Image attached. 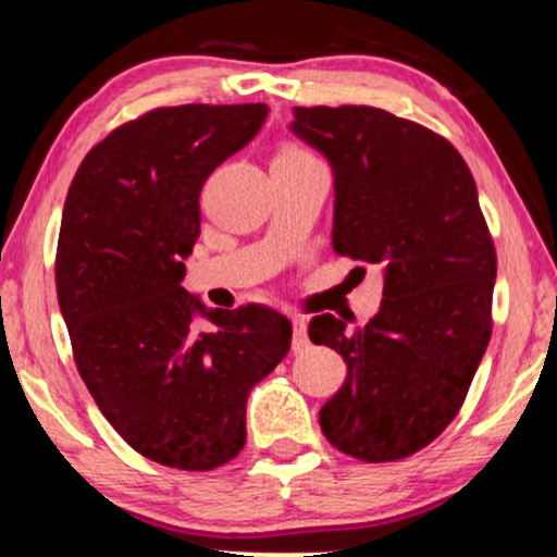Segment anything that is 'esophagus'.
Instances as JSON below:
<instances>
[{
    "label": "esophagus",
    "instance_id": "34e87169",
    "mask_svg": "<svg viewBox=\"0 0 557 557\" xmlns=\"http://www.w3.org/2000/svg\"><path fill=\"white\" fill-rule=\"evenodd\" d=\"M294 352H301V349L309 347V334H307V319L294 317V337H292Z\"/></svg>",
    "mask_w": 557,
    "mask_h": 557
}]
</instances>
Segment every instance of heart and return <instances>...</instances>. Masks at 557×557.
<instances>
[{"mask_svg":"<svg viewBox=\"0 0 557 557\" xmlns=\"http://www.w3.org/2000/svg\"><path fill=\"white\" fill-rule=\"evenodd\" d=\"M304 157H311L309 151H304L301 147H296V144H286V147H281V151L276 154V159H304Z\"/></svg>","mask_w":557,"mask_h":557,"instance_id":"1","label":"heart"}]
</instances>
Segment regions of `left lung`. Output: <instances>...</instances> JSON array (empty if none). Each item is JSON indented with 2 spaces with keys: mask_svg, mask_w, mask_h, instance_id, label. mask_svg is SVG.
<instances>
[{
  "mask_svg": "<svg viewBox=\"0 0 557 557\" xmlns=\"http://www.w3.org/2000/svg\"><path fill=\"white\" fill-rule=\"evenodd\" d=\"M292 132L332 164L334 250L383 269L368 324H309L347 364L322 433L355 459H406L459 413L492 337L497 253L474 177L444 136L372 106H296Z\"/></svg>",
  "mask_w": 557,
  "mask_h": 557,
  "instance_id": "1",
  "label": "left lung"
}]
</instances>
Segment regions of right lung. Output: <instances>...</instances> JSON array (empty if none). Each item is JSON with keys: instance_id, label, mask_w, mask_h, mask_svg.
Wrapping results in <instances>:
<instances>
[{"instance_id": "obj_1", "label": "right lung", "mask_w": 557, "mask_h": 557, "mask_svg": "<svg viewBox=\"0 0 557 557\" xmlns=\"http://www.w3.org/2000/svg\"><path fill=\"white\" fill-rule=\"evenodd\" d=\"M265 116V103L144 113L88 151L65 197L55 286L75 364L119 436L172 469L238 456L250 387L292 345L278 311L208 309L182 286L205 180ZM195 315L216 330L197 333Z\"/></svg>"}]
</instances>
